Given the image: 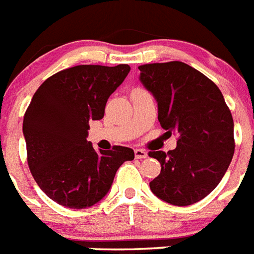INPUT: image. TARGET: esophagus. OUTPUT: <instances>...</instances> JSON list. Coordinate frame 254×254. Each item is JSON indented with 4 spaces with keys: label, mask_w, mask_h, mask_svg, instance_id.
I'll use <instances>...</instances> for the list:
<instances>
[{
    "label": "esophagus",
    "mask_w": 254,
    "mask_h": 254,
    "mask_svg": "<svg viewBox=\"0 0 254 254\" xmlns=\"http://www.w3.org/2000/svg\"><path fill=\"white\" fill-rule=\"evenodd\" d=\"M134 155H135V159H146L148 155L144 150H140V148H137V150H134Z\"/></svg>",
    "instance_id": "esophagus-1"
}]
</instances>
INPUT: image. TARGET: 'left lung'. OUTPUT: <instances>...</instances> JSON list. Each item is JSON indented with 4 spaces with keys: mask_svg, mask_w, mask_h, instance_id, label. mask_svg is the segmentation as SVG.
<instances>
[{
    "mask_svg": "<svg viewBox=\"0 0 254 254\" xmlns=\"http://www.w3.org/2000/svg\"><path fill=\"white\" fill-rule=\"evenodd\" d=\"M139 81L157 103V119L174 150L153 151L161 172L150 189L163 201L186 206L209 195L231 163L234 120L217 85L182 62L139 65Z\"/></svg>",
    "mask_w": 254,
    "mask_h": 254,
    "instance_id": "8db88e82",
    "label": "left lung"
}]
</instances>
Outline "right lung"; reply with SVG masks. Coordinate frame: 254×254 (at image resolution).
Masks as SVG:
<instances>
[{"mask_svg":"<svg viewBox=\"0 0 254 254\" xmlns=\"http://www.w3.org/2000/svg\"><path fill=\"white\" fill-rule=\"evenodd\" d=\"M130 71L127 64L76 65L44 81L23 120L31 173L51 200L71 209L101 201L121 164L134 159L129 147L95 151L89 123L101 120L110 95Z\"/></svg>","mask_w":254,"mask_h":254,"instance_id":"1","label":"right lung"}]
</instances>
